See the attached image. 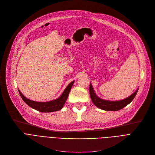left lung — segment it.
<instances>
[{
    "label": "left lung",
    "instance_id": "obj_1",
    "mask_svg": "<svg viewBox=\"0 0 155 155\" xmlns=\"http://www.w3.org/2000/svg\"><path fill=\"white\" fill-rule=\"evenodd\" d=\"M138 88L133 94L127 97V98L120 101H112L101 99L99 97L97 96L94 90V88L91 83L90 84V87H89V92H90L91 98L94 104L98 108L107 111H117L124 108L129 103H131L132 102V101L135 97Z\"/></svg>",
    "mask_w": 155,
    "mask_h": 155
}]
</instances>
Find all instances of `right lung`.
<instances>
[{
	"mask_svg": "<svg viewBox=\"0 0 155 155\" xmlns=\"http://www.w3.org/2000/svg\"><path fill=\"white\" fill-rule=\"evenodd\" d=\"M75 80L72 81L71 83L68 84V85L65 88L64 91L61 94V95L54 100L48 101V102H37L31 101L24 96L21 92L19 90V93L21 97L22 100L24 101L27 105L29 107L34 109L41 112H52L61 110L64 105L66 102L68 96L69 95L70 91L71 88V87L74 83Z\"/></svg>",
	"mask_w": 155,
	"mask_h": 155,
	"instance_id": "add662e5",
	"label": "right lung"
}]
</instances>
